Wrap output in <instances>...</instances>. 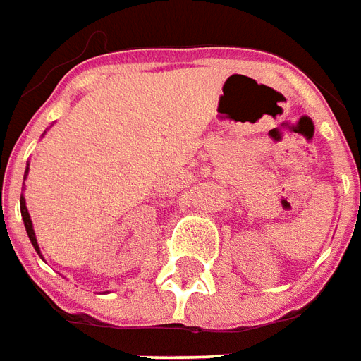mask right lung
Segmentation results:
<instances>
[{
  "mask_svg": "<svg viewBox=\"0 0 361 361\" xmlns=\"http://www.w3.org/2000/svg\"><path fill=\"white\" fill-rule=\"evenodd\" d=\"M27 173H29V167H27V171H25V178H27ZM21 216H23V221H25V229H27V235H29L30 243H32L35 250L40 255V249H38V243H37V235H35V229H32V221H30L29 209H27V204H25L23 194H21ZM40 257H42V255H40Z\"/></svg>",
  "mask_w": 361,
  "mask_h": 361,
  "instance_id": "obj_1",
  "label": "right lung"
}]
</instances>
